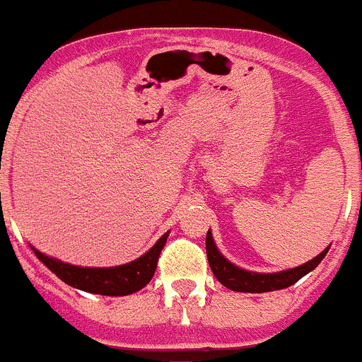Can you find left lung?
<instances>
[{"mask_svg": "<svg viewBox=\"0 0 362 362\" xmlns=\"http://www.w3.org/2000/svg\"><path fill=\"white\" fill-rule=\"evenodd\" d=\"M328 249L330 247H327L323 252L317 254L314 259L303 263L299 267H294V269L262 274V272H250V270L240 269V267L230 263L227 258H223V254L218 250L216 243H214L211 230H207V238H205L207 259H209L211 270H213V274L216 276L218 281L234 292H256V294L279 291V288H286V286L294 285L296 281H299L303 276H307L310 270H314L321 263V259L327 256Z\"/></svg>", "mask_w": 362, "mask_h": 362, "instance_id": "1", "label": "left lung"}]
</instances>
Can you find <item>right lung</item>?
<instances>
[{
  "instance_id": "obj_1",
  "label": "right lung",
  "mask_w": 362,
  "mask_h": 362,
  "mask_svg": "<svg viewBox=\"0 0 362 362\" xmlns=\"http://www.w3.org/2000/svg\"><path fill=\"white\" fill-rule=\"evenodd\" d=\"M168 236L169 233H165L148 252L142 254L141 258L124 263V265L106 267V269H100V267H76L50 258L47 254L39 252L34 247H32V250L61 281L74 286V288L100 296H128L144 288L151 281L155 269H157L158 256H160V250L164 249Z\"/></svg>"
}]
</instances>
